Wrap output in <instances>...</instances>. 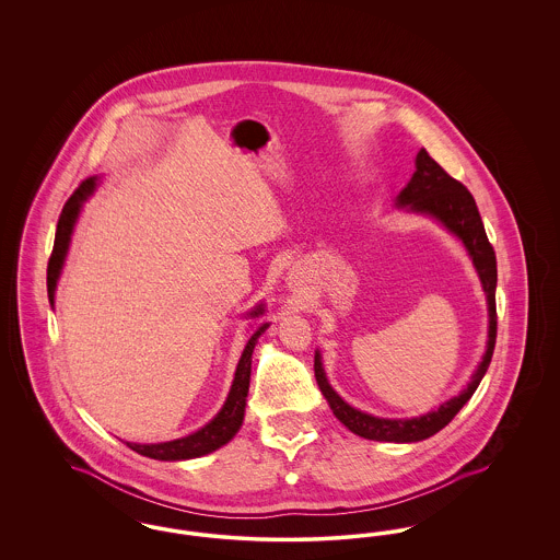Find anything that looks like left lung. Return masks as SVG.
Returning <instances> with one entry per match:
<instances>
[{"mask_svg":"<svg viewBox=\"0 0 560 560\" xmlns=\"http://www.w3.org/2000/svg\"><path fill=\"white\" fill-rule=\"evenodd\" d=\"M397 208H405L407 212L427 213L434 220H439L450 233L457 240H462L464 247L468 249V256L472 258V265L479 272L482 290L489 304V340L487 350L482 354V361L472 373L468 386L453 399L445 400L439 409L428 411L420 418L409 420H388V418H375L370 413H363L354 407H350L342 397L329 386L320 354H315V377L319 384L323 397L329 402L334 416L345 427L370 441H388V443H416L424 441L428 436L436 434L441 428L447 427L455 418V413L470 400L475 390L479 388L480 380L487 372L493 348H495V334H498V313H495V285H498V262L493 245L487 240L479 208L475 203V197L470 190L452 178L436 161L428 155L427 149H420L416 155V172L407 187L402 188L397 197Z\"/></svg>","mask_w":560,"mask_h":560,"instance_id":"left-lung-1","label":"left lung"}]
</instances>
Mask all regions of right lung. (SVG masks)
Returning <instances> with one entry per match:
<instances>
[{
  "mask_svg": "<svg viewBox=\"0 0 560 560\" xmlns=\"http://www.w3.org/2000/svg\"><path fill=\"white\" fill-rule=\"evenodd\" d=\"M96 188V176L83 180L80 187L75 188V192L67 199L58 224H56V237H54L52 256L48 262V298L50 304H54V292H56V281L60 277V270L65 265L67 252H69V243L73 235V226L78 222V215L81 212L83 201L94 192ZM265 313V306H256L249 315L258 317ZM268 323H262L254 336L247 340V345L243 348L240 365L235 372V380L231 386V393L226 397V402L222 405L220 413L213 418L210 424L188 434L185 439H176V441H167V443H153V445H140V443H126L132 452L147 455L151 459H163V462H178V459H190V457H199L206 453H212L226 445L240 430L243 424V413H245V399H247V390H249V373H252V352L258 342V338L267 331Z\"/></svg>",
  "mask_w": 560,
  "mask_h": 560,
  "instance_id": "right-lung-1",
  "label": "right lung"
}]
</instances>
